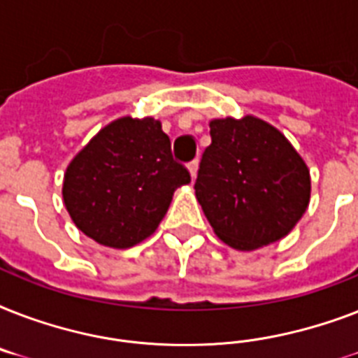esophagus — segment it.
Instances as JSON below:
<instances>
[{
    "label": "esophagus",
    "instance_id": "esophagus-1",
    "mask_svg": "<svg viewBox=\"0 0 358 358\" xmlns=\"http://www.w3.org/2000/svg\"><path fill=\"white\" fill-rule=\"evenodd\" d=\"M187 171H189V174H191V178L195 180L196 178V171H199V162H191L189 165H187Z\"/></svg>",
    "mask_w": 358,
    "mask_h": 358
}]
</instances>
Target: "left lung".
<instances>
[{
	"instance_id": "1",
	"label": "left lung",
	"mask_w": 358,
	"mask_h": 358,
	"mask_svg": "<svg viewBox=\"0 0 358 358\" xmlns=\"http://www.w3.org/2000/svg\"><path fill=\"white\" fill-rule=\"evenodd\" d=\"M212 145L201 159L195 195L221 241L256 250L294 230L310 202V171L266 120H210Z\"/></svg>"
}]
</instances>
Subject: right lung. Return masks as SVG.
<instances>
[{"label":"right lung","instance_id":"obj_1","mask_svg":"<svg viewBox=\"0 0 358 358\" xmlns=\"http://www.w3.org/2000/svg\"><path fill=\"white\" fill-rule=\"evenodd\" d=\"M189 182L159 120L120 117L69 163L63 202L83 234L103 247L129 249L156 232L174 191Z\"/></svg>","mask_w":358,"mask_h":358}]
</instances>
